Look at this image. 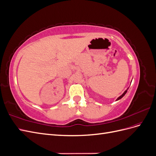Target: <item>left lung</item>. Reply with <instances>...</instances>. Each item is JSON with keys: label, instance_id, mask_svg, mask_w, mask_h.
I'll return each mask as SVG.
<instances>
[{"label": "left lung", "instance_id": "8db88e82", "mask_svg": "<svg viewBox=\"0 0 156 156\" xmlns=\"http://www.w3.org/2000/svg\"><path fill=\"white\" fill-rule=\"evenodd\" d=\"M127 90H128V88H127V89L126 90V91H125V92H124L123 94H122V95H121V96H120V97H119V98H117V100H120V99H121V98H122V97H123V96H124L125 95V94H126V92H127Z\"/></svg>", "mask_w": 156, "mask_h": 156}]
</instances>
